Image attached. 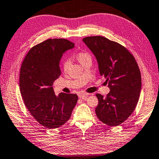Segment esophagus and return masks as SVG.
Masks as SVG:
<instances>
[{"label":"esophagus","mask_w":159,"mask_h":159,"mask_svg":"<svg viewBox=\"0 0 159 159\" xmlns=\"http://www.w3.org/2000/svg\"><path fill=\"white\" fill-rule=\"evenodd\" d=\"M88 94H87V93H80L79 94H78V96H79L80 98L84 99H86L87 97H88Z\"/></svg>","instance_id":"1"}]
</instances>
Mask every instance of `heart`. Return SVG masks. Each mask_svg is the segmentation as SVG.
I'll list each match as a JSON object with an SVG mask.
<instances>
[{
	"label": "heart",
	"mask_w": 159,
	"mask_h": 159,
	"mask_svg": "<svg viewBox=\"0 0 159 159\" xmlns=\"http://www.w3.org/2000/svg\"><path fill=\"white\" fill-rule=\"evenodd\" d=\"M77 58L79 62L82 65L88 59H91V55L87 52H80L77 55ZM70 65V61L68 58H65L62 62V68L65 72L67 71Z\"/></svg>",
	"instance_id": "b5f03b06"
}]
</instances>
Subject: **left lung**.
<instances>
[{
	"mask_svg": "<svg viewBox=\"0 0 159 159\" xmlns=\"http://www.w3.org/2000/svg\"><path fill=\"white\" fill-rule=\"evenodd\" d=\"M98 62L99 74L110 89L104 97L97 94L95 112L102 122L111 126L126 121L135 109L141 89V77L133 55L123 45L102 36L83 38Z\"/></svg>",
	"mask_w": 159,
	"mask_h": 159,
	"instance_id": "obj_1",
	"label": "left lung"
}]
</instances>
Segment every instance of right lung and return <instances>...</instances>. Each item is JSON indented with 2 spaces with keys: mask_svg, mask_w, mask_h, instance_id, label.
I'll return each mask as SVG.
<instances>
[{
  "mask_svg": "<svg viewBox=\"0 0 159 159\" xmlns=\"http://www.w3.org/2000/svg\"><path fill=\"white\" fill-rule=\"evenodd\" d=\"M75 47L67 39H48L32 48L20 72V90L24 104L34 119L48 129H57L69 120L78 99L75 94L56 96L52 84L60 76V60Z\"/></svg>",
  "mask_w": 159,
  "mask_h": 159,
  "instance_id": "right-lung-1",
  "label": "right lung"
}]
</instances>
